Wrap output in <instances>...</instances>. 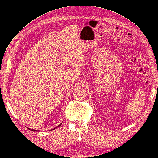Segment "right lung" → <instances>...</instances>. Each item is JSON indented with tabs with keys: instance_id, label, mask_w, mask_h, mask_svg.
<instances>
[{
	"instance_id": "1",
	"label": "right lung",
	"mask_w": 158,
	"mask_h": 158,
	"mask_svg": "<svg viewBox=\"0 0 158 158\" xmlns=\"http://www.w3.org/2000/svg\"><path fill=\"white\" fill-rule=\"evenodd\" d=\"M61 124H60V125L58 126V127H60V126H61ZM28 129H30V130H32V131H37V130H32V129H30V128H28Z\"/></svg>"
}]
</instances>
